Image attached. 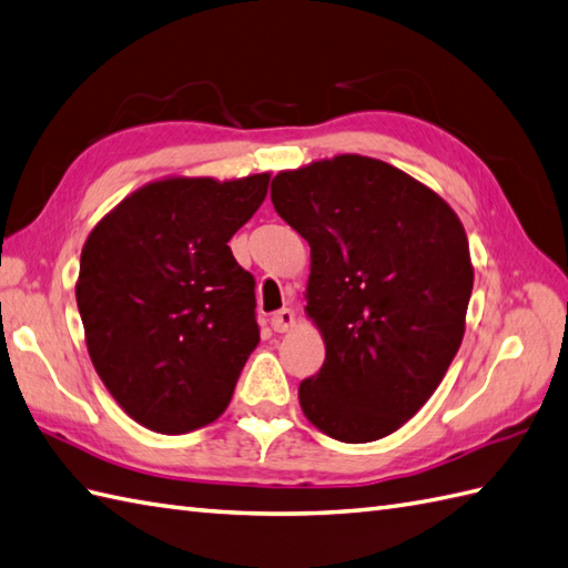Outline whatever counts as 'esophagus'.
Segmentation results:
<instances>
[{
    "mask_svg": "<svg viewBox=\"0 0 568 568\" xmlns=\"http://www.w3.org/2000/svg\"><path fill=\"white\" fill-rule=\"evenodd\" d=\"M270 323L274 327V333H286V331H292V327L296 325V313L292 308H282V311L274 313V316L270 318Z\"/></svg>",
    "mask_w": 568,
    "mask_h": 568,
    "instance_id": "obj_1",
    "label": "esophagus"
}]
</instances>
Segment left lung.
<instances>
[{"label": "left lung", "mask_w": 568, "mask_h": 568, "mask_svg": "<svg viewBox=\"0 0 568 568\" xmlns=\"http://www.w3.org/2000/svg\"><path fill=\"white\" fill-rule=\"evenodd\" d=\"M272 204L311 245L306 313L325 339L301 408L339 443L382 439L425 406L462 345L464 225L433 189L362 155L280 172Z\"/></svg>", "instance_id": "left-lung-1"}]
</instances>
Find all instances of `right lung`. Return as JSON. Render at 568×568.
Wrapping results in <instances>:
<instances>
[{
    "mask_svg": "<svg viewBox=\"0 0 568 568\" xmlns=\"http://www.w3.org/2000/svg\"><path fill=\"white\" fill-rule=\"evenodd\" d=\"M267 184V172L150 182L87 237L74 286L87 349L109 394L150 430L216 420L260 343L255 280L229 241Z\"/></svg>",
    "mask_w": 568,
    "mask_h": 568,
    "instance_id": "add662e5",
    "label": "right lung"
}]
</instances>
